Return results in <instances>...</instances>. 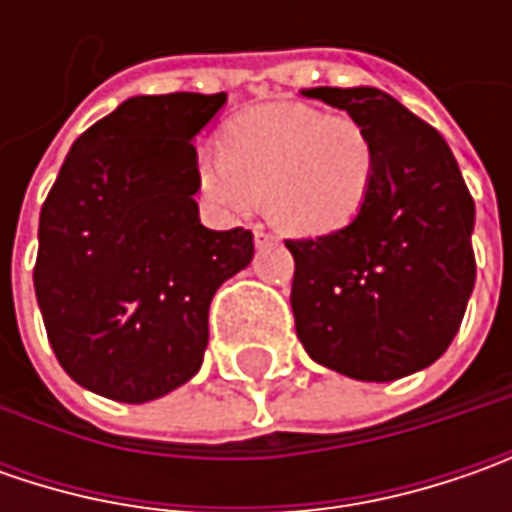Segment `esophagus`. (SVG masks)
<instances>
[{
	"mask_svg": "<svg viewBox=\"0 0 512 512\" xmlns=\"http://www.w3.org/2000/svg\"><path fill=\"white\" fill-rule=\"evenodd\" d=\"M253 242H256V247H267L273 245L276 239H273V233H267L265 227H256V230H253Z\"/></svg>",
	"mask_w": 512,
	"mask_h": 512,
	"instance_id": "34e87169",
	"label": "esophagus"
}]
</instances>
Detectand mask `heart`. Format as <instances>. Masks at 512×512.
<instances>
[{"instance_id":"1","label":"heart","mask_w":512,"mask_h":512,"mask_svg":"<svg viewBox=\"0 0 512 512\" xmlns=\"http://www.w3.org/2000/svg\"><path fill=\"white\" fill-rule=\"evenodd\" d=\"M196 173L213 205L247 213L265 199L279 230L325 236L362 210L376 179V145L353 116L270 102L236 116L219 153H205Z\"/></svg>"}]
</instances>
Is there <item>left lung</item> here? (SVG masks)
Segmentation results:
<instances>
[{
    "label": "left lung",
    "instance_id": "obj_1",
    "mask_svg": "<svg viewBox=\"0 0 512 512\" xmlns=\"http://www.w3.org/2000/svg\"><path fill=\"white\" fill-rule=\"evenodd\" d=\"M370 130L376 179L350 225L285 242L290 305L313 362L396 382L450 347L476 285V205L442 133L379 88H307Z\"/></svg>",
    "mask_w": 512,
    "mask_h": 512
}]
</instances>
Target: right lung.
I'll use <instances>...</instances> for the list:
<instances>
[{"instance_id":"1","label":"right lung","mask_w":512,"mask_h":512,"mask_svg":"<svg viewBox=\"0 0 512 512\" xmlns=\"http://www.w3.org/2000/svg\"><path fill=\"white\" fill-rule=\"evenodd\" d=\"M227 93L130 96L70 148L39 213L36 302L70 379L125 404L190 382L213 293L253 259L199 222L193 139Z\"/></svg>"}]
</instances>
